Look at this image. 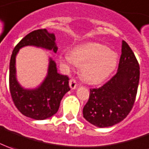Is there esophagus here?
<instances>
[{"label":"esophagus","instance_id":"34e87169","mask_svg":"<svg viewBox=\"0 0 149 149\" xmlns=\"http://www.w3.org/2000/svg\"><path fill=\"white\" fill-rule=\"evenodd\" d=\"M69 86L72 90H75L77 86V81H75L74 79H71L69 81Z\"/></svg>","mask_w":149,"mask_h":149}]
</instances>
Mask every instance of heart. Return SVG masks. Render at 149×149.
<instances>
[{"mask_svg": "<svg viewBox=\"0 0 149 149\" xmlns=\"http://www.w3.org/2000/svg\"><path fill=\"white\" fill-rule=\"evenodd\" d=\"M59 61L66 70L76 65L80 67L81 77L86 82L100 84L116 69L118 56L103 44L87 42L75 46L72 52H62Z\"/></svg>", "mask_w": 149, "mask_h": 149, "instance_id": "obj_1", "label": "heart"}]
</instances>
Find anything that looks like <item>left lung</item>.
<instances>
[{
	"label": "left lung",
	"instance_id": "1",
	"mask_svg": "<svg viewBox=\"0 0 149 149\" xmlns=\"http://www.w3.org/2000/svg\"><path fill=\"white\" fill-rule=\"evenodd\" d=\"M139 81V66L132 49L122 40L116 75L103 86L91 89L83 108V117L95 126L104 128L124 120L133 108Z\"/></svg>",
	"mask_w": 149,
	"mask_h": 149
}]
</instances>
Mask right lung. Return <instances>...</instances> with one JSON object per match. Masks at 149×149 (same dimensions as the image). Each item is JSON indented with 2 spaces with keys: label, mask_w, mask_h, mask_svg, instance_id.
Segmentation results:
<instances>
[{
  "label": "right lung",
  "mask_w": 149,
  "mask_h": 149,
  "mask_svg": "<svg viewBox=\"0 0 149 149\" xmlns=\"http://www.w3.org/2000/svg\"><path fill=\"white\" fill-rule=\"evenodd\" d=\"M25 46L52 50L56 53L55 36L46 29H38L24 36L15 47L10 63V90L16 108L23 115L35 120H45L57 113L60 101L70 91L68 77L58 72L56 63L49 58L47 74L43 81L33 89L23 87L17 80L16 56Z\"/></svg>",
  "instance_id": "add662e5"
}]
</instances>
